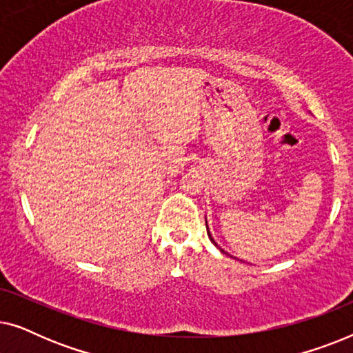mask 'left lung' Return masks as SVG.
Segmentation results:
<instances>
[{"mask_svg":"<svg viewBox=\"0 0 353 353\" xmlns=\"http://www.w3.org/2000/svg\"><path fill=\"white\" fill-rule=\"evenodd\" d=\"M205 226H207V220H205ZM207 234H209V238H210V241H212V243H214V244L216 245V248H219V244H216V243H215V241H214V238H212V234H210V231H209V228H207ZM219 249H220V250H221V252H223V254H226V252H225V250H223V249H221V248H219Z\"/></svg>","mask_w":353,"mask_h":353,"instance_id":"obj_1","label":"left lung"}]
</instances>
